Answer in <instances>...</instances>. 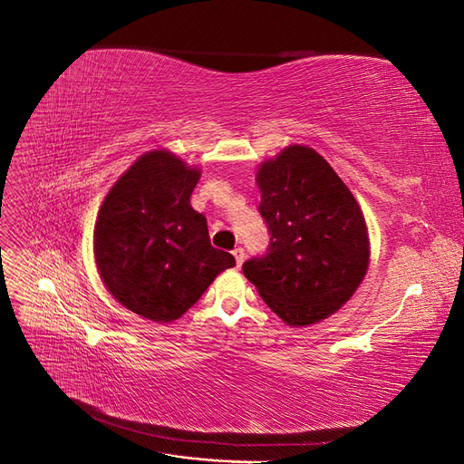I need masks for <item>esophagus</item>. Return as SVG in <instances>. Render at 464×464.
Returning <instances> with one entry per match:
<instances>
[{
  "instance_id": "obj_1",
  "label": "esophagus",
  "mask_w": 464,
  "mask_h": 464,
  "mask_svg": "<svg viewBox=\"0 0 464 464\" xmlns=\"http://www.w3.org/2000/svg\"><path fill=\"white\" fill-rule=\"evenodd\" d=\"M232 256H234V259H236V265L242 266V263H244V259H246L244 249H242V247H236V249L232 251Z\"/></svg>"
}]
</instances>
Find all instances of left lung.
I'll use <instances>...</instances> for the list:
<instances>
[{
  "label": "left lung",
  "mask_w": 464,
  "mask_h": 464,
  "mask_svg": "<svg viewBox=\"0 0 464 464\" xmlns=\"http://www.w3.org/2000/svg\"><path fill=\"white\" fill-rule=\"evenodd\" d=\"M259 213L269 254L244 263V275L286 325L305 327L341 310L370 266L362 208L317 150L290 145L257 168Z\"/></svg>",
  "instance_id": "left-lung-1"
}]
</instances>
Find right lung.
I'll use <instances>...</instances> for the list:
<instances>
[{
    "label": "right lung",
    "mask_w": 464,
    "mask_h": 464,
    "mask_svg": "<svg viewBox=\"0 0 464 464\" xmlns=\"http://www.w3.org/2000/svg\"><path fill=\"white\" fill-rule=\"evenodd\" d=\"M201 170L154 149L125 170L98 210L94 261L106 290L130 312L170 323L236 265L210 246L207 218L191 207Z\"/></svg>",
    "instance_id": "add662e5"
}]
</instances>
